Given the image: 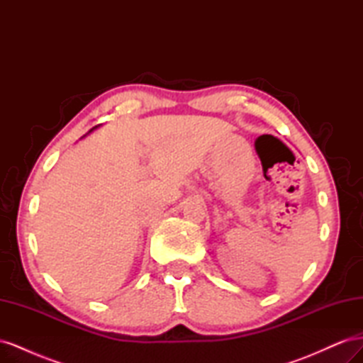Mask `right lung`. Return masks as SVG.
I'll return each instance as SVG.
<instances>
[{
	"mask_svg": "<svg viewBox=\"0 0 363 363\" xmlns=\"http://www.w3.org/2000/svg\"><path fill=\"white\" fill-rule=\"evenodd\" d=\"M96 127H98V125H95V127H94V128H92V130H89V133H91V131H94V130H95V128H96Z\"/></svg>",
	"mask_w": 363,
	"mask_h": 363,
	"instance_id": "add662e5",
	"label": "right lung"
}]
</instances>
